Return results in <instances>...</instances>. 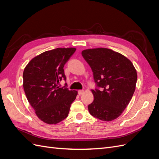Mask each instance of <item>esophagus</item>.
<instances>
[{
	"label": "esophagus",
	"mask_w": 159,
	"mask_h": 159,
	"mask_svg": "<svg viewBox=\"0 0 159 159\" xmlns=\"http://www.w3.org/2000/svg\"><path fill=\"white\" fill-rule=\"evenodd\" d=\"M84 93V90H81V89H80V90H79V91H78V94H79L80 95H82Z\"/></svg>",
	"instance_id": "esophagus-1"
}]
</instances>
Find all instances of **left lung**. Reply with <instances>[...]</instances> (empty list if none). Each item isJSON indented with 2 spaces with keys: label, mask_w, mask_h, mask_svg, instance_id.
Returning <instances> with one entry per match:
<instances>
[{
  "label": "left lung",
  "mask_w": 159,
  "mask_h": 159,
  "mask_svg": "<svg viewBox=\"0 0 159 159\" xmlns=\"http://www.w3.org/2000/svg\"><path fill=\"white\" fill-rule=\"evenodd\" d=\"M81 55L93 71L97 87L91 90L94 100L88 105L90 114L104 121L117 119L135 90L137 74L133 64L123 55L103 48L83 50Z\"/></svg>",
  "instance_id": "8db88e82"
}]
</instances>
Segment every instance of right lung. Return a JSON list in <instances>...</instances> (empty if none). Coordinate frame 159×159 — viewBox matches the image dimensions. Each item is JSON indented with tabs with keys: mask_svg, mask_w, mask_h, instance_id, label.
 <instances>
[{
	"mask_svg": "<svg viewBox=\"0 0 159 159\" xmlns=\"http://www.w3.org/2000/svg\"><path fill=\"white\" fill-rule=\"evenodd\" d=\"M74 48L46 51L32 59L23 72V88L28 102L40 120L57 124L68 117L78 91L57 85L66 80L64 67Z\"/></svg>",
	"mask_w": 159,
	"mask_h": 159,
	"instance_id": "right-lung-1",
	"label": "right lung"
}]
</instances>
